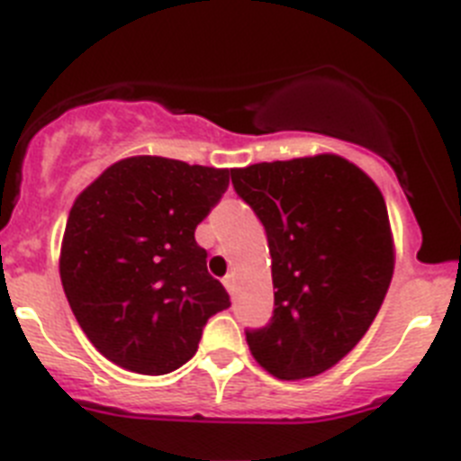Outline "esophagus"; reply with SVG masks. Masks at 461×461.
Here are the masks:
<instances>
[{"instance_id": "34e87169", "label": "esophagus", "mask_w": 461, "mask_h": 461, "mask_svg": "<svg viewBox=\"0 0 461 461\" xmlns=\"http://www.w3.org/2000/svg\"><path fill=\"white\" fill-rule=\"evenodd\" d=\"M225 287H227V292H230V294H236V278H234V276H227Z\"/></svg>"}]
</instances>
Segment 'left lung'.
I'll return each instance as SVG.
<instances>
[{
    "instance_id": "left-lung-1",
    "label": "left lung",
    "mask_w": 461,
    "mask_h": 461,
    "mask_svg": "<svg viewBox=\"0 0 461 461\" xmlns=\"http://www.w3.org/2000/svg\"><path fill=\"white\" fill-rule=\"evenodd\" d=\"M231 183L267 230L276 290L271 325L248 331V348L276 378H313L362 341L390 287L383 192L334 153L231 169Z\"/></svg>"
}]
</instances>
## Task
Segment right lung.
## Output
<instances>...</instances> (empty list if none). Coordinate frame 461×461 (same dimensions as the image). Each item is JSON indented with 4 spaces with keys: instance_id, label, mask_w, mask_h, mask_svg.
Listing matches in <instances>:
<instances>
[{
    "instance_id": "add662e5",
    "label": "right lung",
    "mask_w": 461,
    "mask_h": 461,
    "mask_svg": "<svg viewBox=\"0 0 461 461\" xmlns=\"http://www.w3.org/2000/svg\"><path fill=\"white\" fill-rule=\"evenodd\" d=\"M230 185V169L158 155L118 159L76 197L59 278L76 320L104 357L162 375L197 352L230 294L208 274L194 230Z\"/></svg>"
}]
</instances>
